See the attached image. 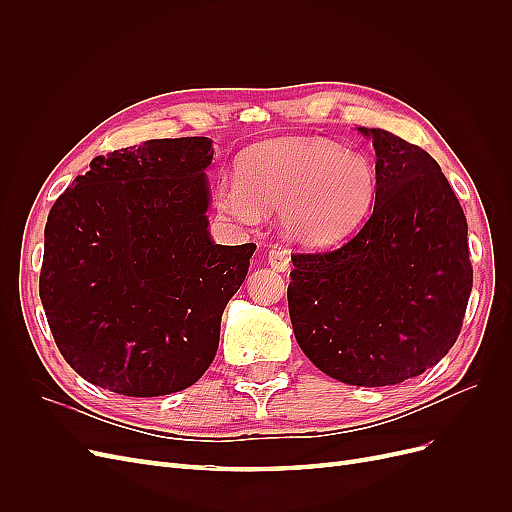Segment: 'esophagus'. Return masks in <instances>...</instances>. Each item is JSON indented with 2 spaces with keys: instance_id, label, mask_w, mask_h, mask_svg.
<instances>
[{
  "instance_id": "obj_1",
  "label": "esophagus",
  "mask_w": 512,
  "mask_h": 512,
  "mask_svg": "<svg viewBox=\"0 0 512 512\" xmlns=\"http://www.w3.org/2000/svg\"><path fill=\"white\" fill-rule=\"evenodd\" d=\"M267 260L275 271H286L290 267V252L282 250V247H271Z\"/></svg>"
}]
</instances>
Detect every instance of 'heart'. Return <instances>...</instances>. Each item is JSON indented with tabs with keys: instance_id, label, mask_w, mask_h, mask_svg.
<instances>
[{
	"instance_id": "heart-1",
	"label": "heart",
	"mask_w": 512,
	"mask_h": 512,
	"mask_svg": "<svg viewBox=\"0 0 512 512\" xmlns=\"http://www.w3.org/2000/svg\"><path fill=\"white\" fill-rule=\"evenodd\" d=\"M376 196V168L361 153L322 138H284L245 153L218 205L245 224H256L262 209H280L290 239L327 247L369 218Z\"/></svg>"
}]
</instances>
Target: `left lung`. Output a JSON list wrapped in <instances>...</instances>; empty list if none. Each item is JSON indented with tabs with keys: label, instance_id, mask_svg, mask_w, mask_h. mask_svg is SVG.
Returning <instances> with one entry per match:
<instances>
[{
	"label": "left lung",
	"instance_id": "8db88e82",
	"mask_svg": "<svg viewBox=\"0 0 512 512\" xmlns=\"http://www.w3.org/2000/svg\"><path fill=\"white\" fill-rule=\"evenodd\" d=\"M369 220L331 252L292 254L288 309L301 350L356 386L421 376L453 348L472 292L468 222L438 162L378 128Z\"/></svg>",
	"mask_w": 512,
	"mask_h": 512
}]
</instances>
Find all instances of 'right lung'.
I'll return each mask as SVG.
<instances>
[{
    "mask_svg": "<svg viewBox=\"0 0 512 512\" xmlns=\"http://www.w3.org/2000/svg\"><path fill=\"white\" fill-rule=\"evenodd\" d=\"M207 136L156 138L91 160L49 213L40 299L87 382L128 397L188 389L211 365L254 243L209 237Z\"/></svg>",
    "mask_w": 512,
    "mask_h": 512,
    "instance_id": "1",
    "label": "right lung"
}]
</instances>
